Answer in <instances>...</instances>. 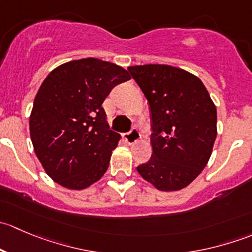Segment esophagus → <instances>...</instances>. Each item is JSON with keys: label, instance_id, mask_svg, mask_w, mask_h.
I'll use <instances>...</instances> for the list:
<instances>
[{"label": "esophagus", "instance_id": "1", "mask_svg": "<svg viewBox=\"0 0 252 252\" xmlns=\"http://www.w3.org/2000/svg\"><path fill=\"white\" fill-rule=\"evenodd\" d=\"M123 136H124V139H126V141L128 142V144H134V142L140 140V138H141L140 131H139V129L136 128V126L131 128V130L129 131V133L124 134Z\"/></svg>", "mask_w": 252, "mask_h": 252}]
</instances>
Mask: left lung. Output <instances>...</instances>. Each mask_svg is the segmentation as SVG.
Returning a JSON list of instances; mask_svg holds the SVG:
<instances>
[{"label":"left lung","mask_w":252,"mask_h":252,"mask_svg":"<svg viewBox=\"0 0 252 252\" xmlns=\"http://www.w3.org/2000/svg\"><path fill=\"white\" fill-rule=\"evenodd\" d=\"M151 111L152 156L136 167L161 191H177L201 173L217 136V110L199 78L167 64L128 68Z\"/></svg>","instance_id":"obj_1"}]
</instances>
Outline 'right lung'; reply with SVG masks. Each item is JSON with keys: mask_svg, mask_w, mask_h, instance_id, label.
I'll use <instances>...</instances> for the list:
<instances>
[{"mask_svg": "<svg viewBox=\"0 0 252 252\" xmlns=\"http://www.w3.org/2000/svg\"><path fill=\"white\" fill-rule=\"evenodd\" d=\"M129 79L124 68L97 58L70 61L45 79L30 114V138L56 183L83 190L106 173L121 135L108 126L102 103Z\"/></svg>", "mask_w": 252, "mask_h": 252, "instance_id": "1", "label": "right lung"}]
</instances>
